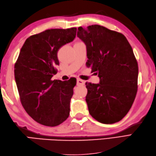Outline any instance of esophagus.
I'll list each match as a JSON object with an SVG mask.
<instances>
[{"mask_svg": "<svg viewBox=\"0 0 156 156\" xmlns=\"http://www.w3.org/2000/svg\"><path fill=\"white\" fill-rule=\"evenodd\" d=\"M85 83V81L83 80H81V79H77V85L78 86H82L84 85Z\"/></svg>", "mask_w": 156, "mask_h": 156, "instance_id": "34e87169", "label": "esophagus"}]
</instances>
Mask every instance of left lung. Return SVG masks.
Segmentation results:
<instances>
[{
  "label": "left lung",
  "instance_id": "1",
  "mask_svg": "<svg viewBox=\"0 0 156 156\" xmlns=\"http://www.w3.org/2000/svg\"><path fill=\"white\" fill-rule=\"evenodd\" d=\"M87 46V66L100 78L87 82L89 113L101 123L112 124L130 110L137 91L138 65L127 39L120 33L94 25L78 28Z\"/></svg>",
  "mask_w": 156,
  "mask_h": 156
}]
</instances>
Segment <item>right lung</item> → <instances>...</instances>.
<instances>
[{"label": "right lung", "mask_w": 156, "mask_h": 156, "mask_svg": "<svg viewBox=\"0 0 156 156\" xmlns=\"http://www.w3.org/2000/svg\"><path fill=\"white\" fill-rule=\"evenodd\" d=\"M77 29H51L26 39L15 64V78L23 108L39 123L59 125L68 119L76 80H51L59 65L58 51L76 37Z\"/></svg>", "instance_id": "right-lung-1"}]
</instances>
